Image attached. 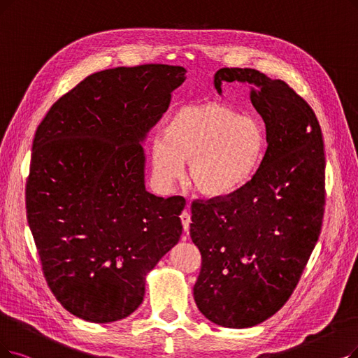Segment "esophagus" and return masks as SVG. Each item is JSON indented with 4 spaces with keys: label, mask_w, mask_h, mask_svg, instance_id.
I'll use <instances>...</instances> for the list:
<instances>
[{
    "label": "esophagus",
    "mask_w": 358,
    "mask_h": 358,
    "mask_svg": "<svg viewBox=\"0 0 358 358\" xmlns=\"http://www.w3.org/2000/svg\"><path fill=\"white\" fill-rule=\"evenodd\" d=\"M180 220H182L183 231L188 234V231H189V224H191V213H189V206L182 211V214H180Z\"/></svg>",
    "instance_id": "1"
}]
</instances>
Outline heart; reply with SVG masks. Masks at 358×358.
Returning <instances> with one entry per match:
<instances>
[{
  "label": "heart",
  "instance_id": "1",
  "mask_svg": "<svg viewBox=\"0 0 358 358\" xmlns=\"http://www.w3.org/2000/svg\"><path fill=\"white\" fill-rule=\"evenodd\" d=\"M267 150L260 119L242 116L219 103L176 110L152 144L151 167L159 187L170 189L188 163L187 179L207 198L238 194L259 173Z\"/></svg>",
  "mask_w": 358,
  "mask_h": 358
}]
</instances>
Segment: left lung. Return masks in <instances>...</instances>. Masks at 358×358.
<instances>
[{
	"instance_id": "8db88e82",
	"label": "left lung",
	"mask_w": 358,
	"mask_h": 358,
	"mask_svg": "<svg viewBox=\"0 0 358 358\" xmlns=\"http://www.w3.org/2000/svg\"><path fill=\"white\" fill-rule=\"evenodd\" d=\"M248 83L264 120L267 150L254 180L226 199L192 204L191 238L203 257L198 310L219 326L244 329L288 301L320 235L324 150L311 107L287 83L254 69H220L214 88Z\"/></svg>"
}]
</instances>
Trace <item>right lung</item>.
Instances as JSON below:
<instances>
[{"label": "right lung", "instance_id": "obj_1", "mask_svg": "<svg viewBox=\"0 0 358 358\" xmlns=\"http://www.w3.org/2000/svg\"><path fill=\"white\" fill-rule=\"evenodd\" d=\"M187 69L98 71L38 126L27 223L48 287L73 316L110 323L142 303L145 278L182 235V196L145 189L144 144Z\"/></svg>", "mask_w": 358, "mask_h": 358}]
</instances>
